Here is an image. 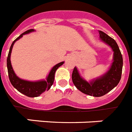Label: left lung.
I'll use <instances>...</instances> for the list:
<instances>
[{"label":"left lung","instance_id":"1","mask_svg":"<svg viewBox=\"0 0 132 132\" xmlns=\"http://www.w3.org/2000/svg\"><path fill=\"white\" fill-rule=\"evenodd\" d=\"M99 33L101 40L110 46L114 52L113 62L109 70L90 82L84 80L76 67L72 73V81L76 87L84 94L93 97L104 95L117 86L121 80L123 68V57L115 40L103 31L99 30Z\"/></svg>","mask_w":132,"mask_h":132}]
</instances>
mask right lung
I'll return each instance as SVG.
<instances>
[{
    "instance_id": "right-lung-1",
    "label": "right lung",
    "mask_w": 132,
    "mask_h": 132,
    "mask_svg": "<svg viewBox=\"0 0 132 132\" xmlns=\"http://www.w3.org/2000/svg\"><path fill=\"white\" fill-rule=\"evenodd\" d=\"M34 30V29H30V30H26L13 42L11 47H10V49H9L7 60V70H8L9 78L11 84L14 88H15L17 90H18L19 92H20L21 93L28 96V97H38L42 93L45 92L46 90H49L54 83V74H55L56 69L64 63V62H61V63H58L56 65H54L52 67V69L50 71L49 74L46 78V80H44L36 81V82H31V81L24 80H22V79L20 78L17 76L16 74L15 73L14 71H13V69L12 65H11V60H10L13 46L14 45L15 42L20 39L21 37H22L24 35L33 32Z\"/></svg>"
}]
</instances>
